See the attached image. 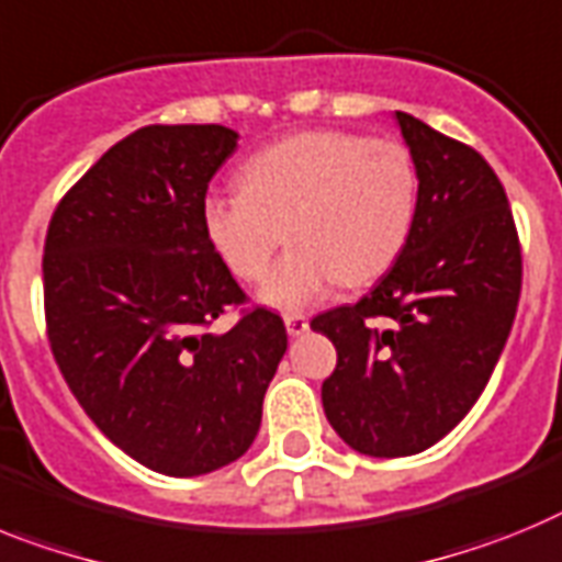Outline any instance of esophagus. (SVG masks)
<instances>
[{
    "label": "esophagus",
    "instance_id": "esophagus-1",
    "mask_svg": "<svg viewBox=\"0 0 562 562\" xmlns=\"http://www.w3.org/2000/svg\"><path fill=\"white\" fill-rule=\"evenodd\" d=\"M308 328H311V325H308V319H305V316L285 314V330H288V334H291V336H302Z\"/></svg>",
    "mask_w": 562,
    "mask_h": 562
}]
</instances>
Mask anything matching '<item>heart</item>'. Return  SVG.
Masks as SVG:
<instances>
[{"instance_id":"1","label":"heart","mask_w":562,"mask_h":562,"mask_svg":"<svg viewBox=\"0 0 562 562\" xmlns=\"http://www.w3.org/2000/svg\"><path fill=\"white\" fill-rule=\"evenodd\" d=\"M237 183L240 192L203 200V232L237 280L260 282L285 228L294 248L260 294L280 311H305L336 282L362 285L382 274L416 217V160L393 138L285 135L248 155Z\"/></svg>"}]
</instances>
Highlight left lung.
Returning <instances> with one entry per match:
<instances>
[{
	"instance_id": "8db88e82",
	"label": "left lung",
	"mask_w": 562,
	"mask_h": 562,
	"mask_svg": "<svg viewBox=\"0 0 562 562\" xmlns=\"http://www.w3.org/2000/svg\"><path fill=\"white\" fill-rule=\"evenodd\" d=\"M396 121L418 169L407 243L368 296L311 322L336 348L325 416L373 458L416 456L470 413L509 339L524 277L492 166L407 112Z\"/></svg>"
}]
</instances>
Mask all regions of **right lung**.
<instances>
[{"mask_svg": "<svg viewBox=\"0 0 562 562\" xmlns=\"http://www.w3.org/2000/svg\"><path fill=\"white\" fill-rule=\"evenodd\" d=\"M240 135L153 124L106 149L61 198L45 240L47 339L67 387L115 447L160 475L237 461L288 348L280 316L246 302L200 209Z\"/></svg>", "mask_w": 562, "mask_h": 562, "instance_id": "add662e5", "label": "right lung"}]
</instances>
